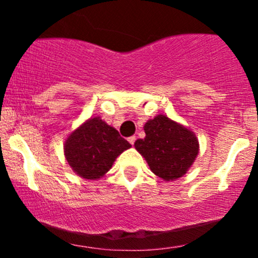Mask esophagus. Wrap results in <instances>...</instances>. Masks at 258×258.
<instances>
[{
  "label": "esophagus",
  "mask_w": 258,
  "mask_h": 258,
  "mask_svg": "<svg viewBox=\"0 0 258 258\" xmlns=\"http://www.w3.org/2000/svg\"><path fill=\"white\" fill-rule=\"evenodd\" d=\"M127 141H128V142H130V143H131V144H132V146H133V144H135L136 137H135V136H132V137H130L128 139H127Z\"/></svg>",
  "instance_id": "1"
}]
</instances>
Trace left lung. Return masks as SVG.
I'll list each match as a JSON object with an SVG mask.
<instances>
[{
    "instance_id": "1",
    "label": "left lung",
    "mask_w": 258,
    "mask_h": 258,
    "mask_svg": "<svg viewBox=\"0 0 258 258\" xmlns=\"http://www.w3.org/2000/svg\"><path fill=\"white\" fill-rule=\"evenodd\" d=\"M146 138L135 148L147 160L150 170L164 180H176L193 165L199 154L197 136L166 115H158L144 125Z\"/></svg>"
}]
</instances>
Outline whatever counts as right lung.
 I'll use <instances>...</instances> for the list:
<instances>
[{
	"instance_id": "1",
	"label": "right lung",
	"mask_w": 258,
	"mask_h": 258,
	"mask_svg": "<svg viewBox=\"0 0 258 258\" xmlns=\"http://www.w3.org/2000/svg\"><path fill=\"white\" fill-rule=\"evenodd\" d=\"M132 146L99 116L88 119L70 133L64 143L69 166L85 179H99L121 153Z\"/></svg>"
}]
</instances>
